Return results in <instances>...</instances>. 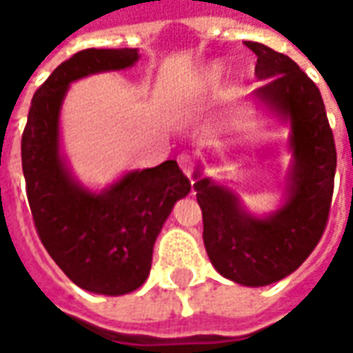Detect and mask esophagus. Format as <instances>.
<instances>
[{"instance_id": "esophagus-1", "label": "esophagus", "mask_w": 353, "mask_h": 353, "mask_svg": "<svg viewBox=\"0 0 353 353\" xmlns=\"http://www.w3.org/2000/svg\"><path fill=\"white\" fill-rule=\"evenodd\" d=\"M177 162H179V168L183 170V174L189 179H192V172H194V161H192L191 154H179L177 157Z\"/></svg>"}]
</instances>
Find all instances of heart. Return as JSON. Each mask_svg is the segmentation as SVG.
Listing matches in <instances>:
<instances>
[{
    "label": "heart",
    "mask_w": 353,
    "mask_h": 353,
    "mask_svg": "<svg viewBox=\"0 0 353 353\" xmlns=\"http://www.w3.org/2000/svg\"><path fill=\"white\" fill-rule=\"evenodd\" d=\"M225 72H227V64L221 62V60H215V62H210L208 65H204L194 75V79L177 96V108L185 111V109L196 108L199 103H202L212 94V90L219 85Z\"/></svg>",
    "instance_id": "1"
}]
</instances>
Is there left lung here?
<instances>
[{"instance_id": "obj_1", "label": "left lung", "mask_w": 353, "mask_h": 353, "mask_svg": "<svg viewBox=\"0 0 353 353\" xmlns=\"http://www.w3.org/2000/svg\"><path fill=\"white\" fill-rule=\"evenodd\" d=\"M257 54L255 75L265 81L253 98L289 124L291 166L285 199L276 212L250 214L236 192L194 172L204 245L215 270L248 288H263L295 272L323 234L333 199L336 149L319 88L285 54L245 41Z\"/></svg>"}]
</instances>
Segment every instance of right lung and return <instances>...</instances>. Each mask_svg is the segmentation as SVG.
<instances>
[{
	"label": "right lung",
	"instance_id": "1",
	"mask_svg": "<svg viewBox=\"0 0 353 353\" xmlns=\"http://www.w3.org/2000/svg\"><path fill=\"white\" fill-rule=\"evenodd\" d=\"M138 60V49L73 54L37 88L22 134V172L37 234L62 272L98 295H126L143 285L162 225L191 191L176 161L132 170L90 191L72 176L60 151V111L73 81L126 70Z\"/></svg>",
	"mask_w": 353,
	"mask_h": 353
}]
</instances>
